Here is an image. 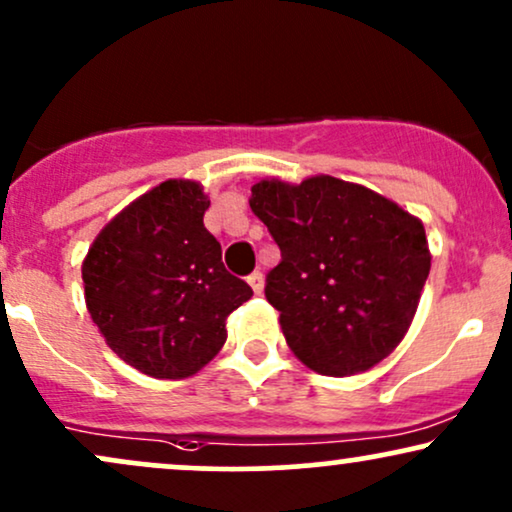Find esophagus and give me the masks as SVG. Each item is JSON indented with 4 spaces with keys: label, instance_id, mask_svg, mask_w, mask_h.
<instances>
[{
    "label": "esophagus",
    "instance_id": "obj_1",
    "mask_svg": "<svg viewBox=\"0 0 512 512\" xmlns=\"http://www.w3.org/2000/svg\"><path fill=\"white\" fill-rule=\"evenodd\" d=\"M248 283H250L252 291H255L257 295H262V291H264V276H262V272H252L248 276Z\"/></svg>",
    "mask_w": 512,
    "mask_h": 512
}]
</instances>
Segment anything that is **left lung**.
<instances>
[{"label":"left lung","mask_w":512,"mask_h":512,"mask_svg":"<svg viewBox=\"0 0 512 512\" xmlns=\"http://www.w3.org/2000/svg\"><path fill=\"white\" fill-rule=\"evenodd\" d=\"M250 207L281 250L264 295L293 355L326 377L362 374L408 334L432 267L422 219L334 176L264 178Z\"/></svg>","instance_id":"obj_1"}]
</instances>
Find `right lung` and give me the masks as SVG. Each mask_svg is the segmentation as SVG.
<instances>
[{
  "instance_id": "add662e5",
  "label": "right lung",
  "mask_w": 512,
  "mask_h": 512,
  "mask_svg": "<svg viewBox=\"0 0 512 512\" xmlns=\"http://www.w3.org/2000/svg\"><path fill=\"white\" fill-rule=\"evenodd\" d=\"M207 207L200 183L169 178L123 207L83 260L92 322L147 377L200 372L226 343V317L252 295L226 272Z\"/></svg>"
}]
</instances>
